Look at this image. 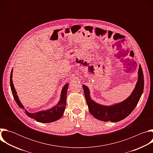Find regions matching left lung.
<instances>
[{
	"mask_svg": "<svg viewBox=\"0 0 153 153\" xmlns=\"http://www.w3.org/2000/svg\"><path fill=\"white\" fill-rule=\"evenodd\" d=\"M86 103L91 114L96 119L103 122H116L129 115L137 105L143 91V73L140 65L138 70V79L131 94L123 101L111 105L99 104L91 99L88 87L83 85Z\"/></svg>",
	"mask_w": 153,
	"mask_h": 153,
	"instance_id": "left-lung-1",
	"label": "left lung"
}]
</instances>
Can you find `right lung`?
<instances>
[{"mask_svg": "<svg viewBox=\"0 0 153 153\" xmlns=\"http://www.w3.org/2000/svg\"><path fill=\"white\" fill-rule=\"evenodd\" d=\"M13 68L11 70L10 74V86L11 90L12 91L13 96L14 99L18 105V106L23 110H25L27 116L30 117L34 119L38 122L40 123H50L54 121H56L60 119L63 114V113L65 110V106H66V100H67V90L68 88L69 83H67L65 84L62 89L60 100L53 107L47 110H42L38 111L37 113H31L28 112L26 109H25L24 105L20 102L18 96L17 95V92L14 88V86L13 82Z\"/></svg>", "mask_w": 153, "mask_h": 153, "instance_id": "obj_1", "label": "right lung"}]
</instances>
